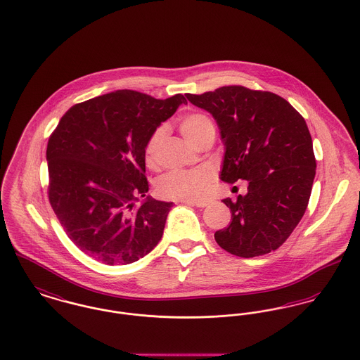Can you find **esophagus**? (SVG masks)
<instances>
[{"mask_svg":"<svg viewBox=\"0 0 360 360\" xmlns=\"http://www.w3.org/2000/svg\"><path fill=\"white\" fill-rule=\"evenodd\" d=\"M184 205H189V206H196V207L203 208L206 207L208 205L207 200H180Z\"/></svg>","mask_w":360,"mask_h":360,"instance_id":"esophagus-1","label":"esophagus"}]
</instances>
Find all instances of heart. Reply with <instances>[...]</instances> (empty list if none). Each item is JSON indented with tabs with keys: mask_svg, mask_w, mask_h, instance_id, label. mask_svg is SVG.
Masks as SVG:
<instances>
[{
	"mask_svg": "<svg viewBox=\"0 0 360 360\" xmlns=\"http://www.w3.org/2000/svg\"><path fill=\"white\" fill-rule=\"evenodd\" d=\"M180 130L191 145H198L200 139L206 135L215 133L214 123L205 114H189L181 120ZM165 135V129L158 127L149 136L145 146V162L149 168L157 165L158 146ZM211 180V173L207 169H179L172 171L162 176L158 181L157 189L160 195L168 199L176 200H193L200 199L206 195L208 184Z\"/></svg>",
	"mask_w": 360,
	"mask_h": 360,
	"instance_id": "1",
	"label": "heart"
}]
</instances>
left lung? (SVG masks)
Returning a JSON list of instances; mask_svg holds the SVG:
<instances>
[{"mask_svg": "<svg viewBox=\"0 0 360 360\" xmlns=\"http://www.w3.org/2000/svg\"><path fill=\"white\" fill-rule=\"evenodd\" d=\"M186 96L218 124L225 146L219 179L248 181L246 195L222 200L231 222L215 241L245 259L278 249L302 219L316 176L304 119L283 97L238 85Z\"/></svg>", "mask_w": 360, "mask_h": 360, "instance_id": "1", "label": "left lung"}]
</instances>
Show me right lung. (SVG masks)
<instances>
[{
	"mask_svg": "<svg viewBox=\"0 0 360 360\" xmlns=\"http://www.w3.org/2000/svg\"><path fill=\"white\" fill-rule=\"evenodd\" d=\"M183 103V95L158 100L122 89L76 104L59 120L46 153L49 199L85 255L131 264L160 243L173 203L146 195L145 146Z\"/></svg>",
	"mask_w": 360,
	"mask_h": 360,
	"instance_id": "1",
	"label": "right lung"
}]
</instances>
